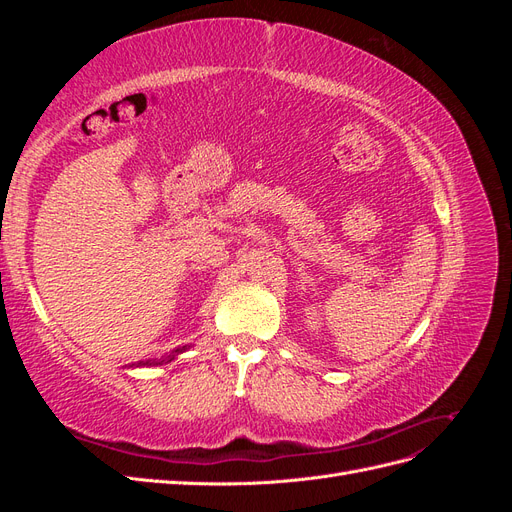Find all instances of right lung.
<instances>
[{
	"label": "right lung",
	"instance_id": "right-lung-1",
	"mask_svg": "<svg viewBox=\"0 0 512 512\" xmlns=\"http://www.w3.org/2000/svg\"><path fill=\"white\" fill-rule=\"evenodd\" d=\"M183 350H188V346H183V348H177V350H173V354H168L166 359H160V361H156V359H153V361H141V363H136V367H141V365H162L164 361L168 363V361H173L175 356H177L179 352H183Z\"/></svg>",
	"mask_w": 512,
	"mask_h": 512
}]
</instances>
